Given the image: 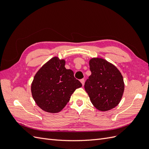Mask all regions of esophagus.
Listing matches in <instances>:
<instances>
[{
    "label": "esophagus",
    "instance_id": "esophagus-1",
    "mask_svg": "<svg viewBox=\"0 0 149 149\" xmlns=\"http://www.w3.org/2000/svg\"><path fill=\"white\" fill-rule=\"evenodd\" d=\"M80 81H81V83H82L83 86H84V79H81L80 80Z\"/></svg>",
    "mask_w": 149,
    "mask_h": 149
}]
</instances>
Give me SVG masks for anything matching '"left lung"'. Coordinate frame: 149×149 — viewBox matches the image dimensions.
Listing matches in <instances>:
<instances>
[{"instance_id": "left-lung-1", "label": "left lung", "mask_w": 149, "mask_h": 149, "mask_svg": "<svg viewBox=\"0 0 149 149\" xmlns=\"http://www.w3.org/2000/svg\"><path fill=\"white\" fill-rule=\"evenodd\" d=\"M91 74L86 81L84 89L97 109L107 111L119 104L124 91L120 72L111 63L100 58L89 60Z\"/></svg>"}]
</instances>
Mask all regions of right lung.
<instances>
[{
	"mask_svg": "<svg viewBox=\"0 0 149 149\" xmlns=\"http://www.w3.org/2000/svg\"><path fill=\"white\" fill-rule=\"evenodd\" d=\"M65 60L53 57L35 74L31 85L32 97L44 111L56 113L69 102L75 90L82 86L73 71L65 67Z\"/></svg>",
	"mask_w": 149,
	"mask_h": 149,
	"instance_id": "1",
	"label": "right lung"
}]
</instances>
